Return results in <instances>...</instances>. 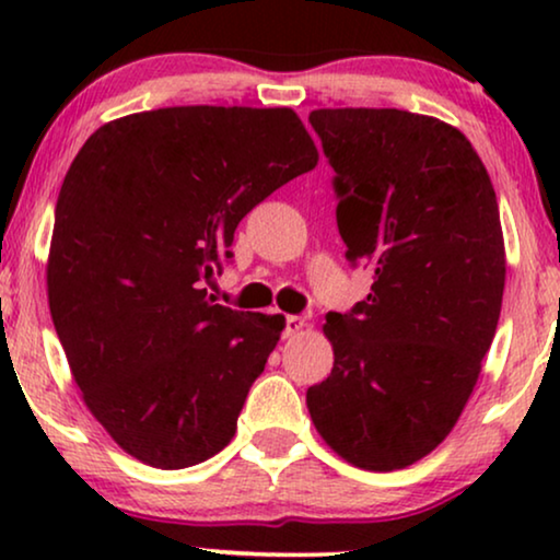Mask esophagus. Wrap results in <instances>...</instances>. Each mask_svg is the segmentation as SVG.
I'll list each match as a JSON object with an SVG mask.
<instances>
[{"label": "esophagus", "mask_w": 560, "mask_h": 560, "mask_svg": "<svg viewBox=\"0 0 560 560\" xmlns=\"http://www.w3.org/2000/svg\"><path fill=\"white\" fill-rule=\"evenodd\" d=\"M305 326H308V324H305L303 316H285V331H282V334H285L288 339H290V336L301 334Z\"/></svg>", "instance_id": "34e87169"}]
</instances>
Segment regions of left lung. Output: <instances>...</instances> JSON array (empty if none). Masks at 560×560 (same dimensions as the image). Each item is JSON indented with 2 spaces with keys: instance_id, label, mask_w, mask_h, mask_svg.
Masks as SVG:
<instances>
[{
  "instance_id": "obj_1",
  "label": "left lung",
  "mask_w": 560,
  "mask_h": 560,
  "mask_svg": "<svg viewBox=\"0 0 560 560\" xmlns=\"http://www.w3.org/2000/svg\"><path fill=\"white\" fill-rule=\"evenodd\" d=\"M336 224L372 293L328 313L334 370L308 387L313 425L341 458L395 471L431 454L469 402L504 290L500 206L471 142L402 109H316Z\"/></svg>"
}]
</instances>
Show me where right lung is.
Listing matches in <instances>:
<instances>
[{
    "mask_svg": "<svg viewBox=\"0 0 560 560\" xmlns=\"http://www.w3.org/2000/svg\"><path fill=\"white\" fill-rule=\"evenodd\" d=\"M318 150L293 109L167 106L98 127L68 167L48 255V303L83 402L155 469L234 439L285 328L213 305L206 282L234 229Z\"/></svg>",
    "mask_w": 560,
    "mask_h": 560,
    "instance_id": "right-lung-1",
    "label": "right lung"
}]
</instances>
